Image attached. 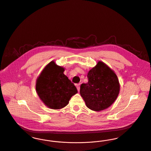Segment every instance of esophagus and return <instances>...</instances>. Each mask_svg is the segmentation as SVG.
<instances>
[{
    "label": "esophagus",
    "instance_id": "esophagus-1",
    "mask_svg": "<svg viewBox=\"0 0 151 151\" xmlns=\"http://www.w3.org/2000/svg\"><path fill=\"white\" fill-rule=\"evenodd\" d=\"M80 84H77L76 85V87H77V89H78V91H79V90H80Z\"/></svg>",
    "mask_w": 151,
    "mask_h": 151
}]
</instances>
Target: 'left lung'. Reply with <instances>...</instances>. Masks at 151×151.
<instances>
[{
  "label": "left lung",
  "instance_id": "8db88e82",
  "mask_svg": "<svg viewBox=\"0 0 151 151\" xmlns=\"http://www.w3.org/2000/svg\"><path fill=\"white\" fill-rule=\"evenodd\" d=\"M88 82L81 86L80 94L86 106L92 111H101L116 100L120 83L115 72L99 61L87 73Z\"/></svg>",
  "mask_w": 151,
  "mask_h": 151
}]
</instances>
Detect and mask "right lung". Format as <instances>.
Wrapping results in <instances>:
<instances>
[{
  "label": "right lung",
  "mask_w": 151,
  "mask_h": 151,
  "mask_svg": "<svg viewBox=\"0 0 151 151\" xmlns=\"http://www.w3.org/2000/svg\"><path fill=\"white\" fill-rule=\"evenodd\" d=\"M64 68L52 61L44 68L36 81L38 96L46 106L52 109L63 108L78 93L76 87L64 74Z\"/></svg>",
  "instance_id": "add662e5"
}]
</instances>
